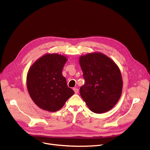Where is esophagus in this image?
I'll use <instances>...</instances> for the list:
<instances>
[{"label": "esophagus", "instance_id": "34e87169", "mask_svg": "<svg viewBox=\"0 0 150 150\" xmlns=\"http://www.w3.org/2000/svg\"><path fill=\"white\" fill-rule=\"evenodd\" d=\"M73 89H74V91L75 93H78V91H79V90H78V89H77V88H74Z\"/></svg>", "mask_w": 150, "mask_h": 150}]
</instances>
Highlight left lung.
Segmentation results:
<instances>
[{
    "mask_svg": "<svg viewBox=\"0 0 150 150\" xmlns=\"http://www.w3.org/2000/svg\"><path fill=\"white\" fill-rule=\"evenodd\" d=\"M80 65L85 80L80 95L94 113L111 110L119 100L123 88L120 70L106 55L95 52L80 57Z\"/></svg>",
    "mask_w": 150,
    "mask_h": 150,
    "instance_id": "left-lung-1",
    "label": "left lung"
}]
</instances>
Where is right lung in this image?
<instances>
[{
  "label": "right lung",
  "mask_w": 150,
  "mask_h": 150,
  "mask_svg": "<svg viewBox=\"0 0 150 150\" xmlns=\"http://www.w3.org/2000/svg\"><path fill=\"white\" fill-rule=\"evenodd\" d=\"M67 61L64 55L47 53L38 59L28 70L27 87L29 95L45 111H58L74 94L62 74Z\"/></svg>",
  "instance_id": "add662e5"
}]
</instances>
